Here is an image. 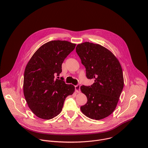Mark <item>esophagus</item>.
<instances>
[{
	"mask_svg": "<svg viewBox=\"0 0 148 148\" xmlns=\"http://www.w3.org/2000/svg\"><path fill=\"white\" fill-rule=\"evenodd\" d=\"M75 91L77 92H80V85L78 84V85L75 86Z\"/></svg>",
	"mask_w": 148,
	"mask_h": 148,
	"instance_id": "1",
	"label": "esophagus"
}]
</instances>
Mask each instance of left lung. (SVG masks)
I'll list each match as a JSON object with an SVG mask.
<instances>
[{"label": "left lung", "instance_id": "left-lung-1", "mask_svg": "<svg viewBox=\"0 0 148 148\" xmlns=\"http://www.w3.org/2000/svg\"><path fill=\"white\" fill-rule=\"evenodd\" d=\"M75 49L86 67L87 77L94 79L91 86L80 87L87 98V102L80 107L81 111L91 119H103L116 108L123 88L120 62L111 51L98 44L84 42Z\"/></svg>", "mask_w": 148, "mask_h": 148}]
</instances>
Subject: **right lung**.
Wrapping results in <instances>:
<instances>
[{"label":"right lung","instance_id":"add662e5","mask_svg":"<svg viewBox=\"0 0 148 148\" xmlns=\"http://www.w3.org/2000/svg\"><path fill=\"white\" fill-rule=\"evenodd\" d=\"M75 44L53 40L42 45L32 56L24 73L23 93L28 107L37 117L50 119L62 111L63 104L75 87L63 79H55L62 71V63Z\"/></svg>","mask_w":148,"mask_h":148}]
</instances>
